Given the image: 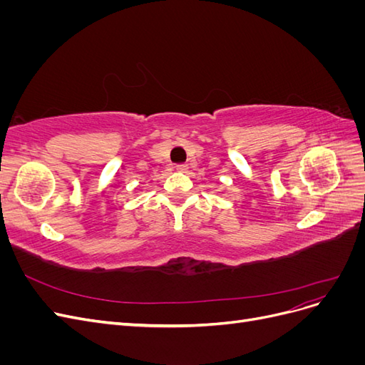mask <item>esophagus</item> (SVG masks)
Masks as SVG:
<instances>
[{
    "label": "esophagus",
    "instance_id": "1",
    "mask_svg": "<svg viewBox=\"0 0 365 365\" xmlns=\"http://www.w3.org/2000/svg\"><path fill=\"white\" fill-rule=\"evenodd\" d=\"M176 170L181 172V173L187 172V164H176Z\"/></svg>",
    "mask_w": 365,
    "mask_h": 365
}]
</instances>
